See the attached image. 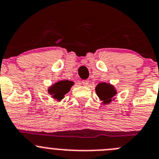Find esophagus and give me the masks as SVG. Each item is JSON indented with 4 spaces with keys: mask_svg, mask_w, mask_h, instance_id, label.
<instances>
[{
    "mask_svg": "<svg viewBox=\"0 0 159 159\" xmlns=\"http://www.w3.org/2000/svg\"><path fill=\"white\" fill-rule=\"evenodd\" d=\"M81 83H82L83 85H84V86H88L89 84V81H88V80H83L81 81Z\"/></svg>",
    "mask_w": 159,
    "mask_h": 159,
    "instance_id": "1",
    "label": "esophagus"
}]
</instances>
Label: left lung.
Masks as SVG:
<instances>
[{
	"mask_svg": "<svg viewBox=\"0 0 159 159\" xmlns=\"http://www.w3.org/2000/svg\"><path fill=\"white\" fill-rule=\"evenodd\" d=\"M96 92L97 96L104 103H110L117 93L114 86L105 82L98 84L96 87Z\"/></svg>",
	"mask_w": 159,
	"mask_h": 159,
	"instance_id": "8db88e82",
	"label": "left lung"
}]
</instances>
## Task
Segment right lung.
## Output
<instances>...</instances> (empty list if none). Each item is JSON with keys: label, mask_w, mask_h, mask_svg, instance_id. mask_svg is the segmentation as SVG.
<instances>
[{"label": "right lung", "mask_w": 159, "mask_h": 159, "mask_svg": "<svg viewBox=\"0 0 159 159\" xmlns=\"http://www.w3.org/2000/svg\"><path fill=\"white\" fill-rule=\"evenodd\" d=\"M73 84H74V82L68 80L60 81L50 87L48 89V93H50V95H52L53 97L56 100H61L63 98L64 95L70 91Z\"/></svg>", "instance_id": "1"}]
</instances>
